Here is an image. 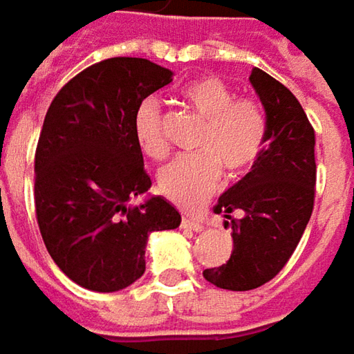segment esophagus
I'll return each instance as SVG.
<instances>
[{
	"instance_id": "obj_1",
	"label": "esophagus",
	"mask_w": 354,
	"mask_h": 354,
	"mask_svg": "<svg viewBox=\"0 0 354 354\" xmlns=\"http://www.w3.org/2000/svg\"><path fill=\"white\" fill-rule=\"evenodd\" d=\"M181 225L185 227V229H193V231H203L205 225L201 221H195V219H189V217H183V221Z\"/></svg>"
}]
</instances>
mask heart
<instances>
[{
	"label": "heart",
	"instance_id": "1",
	"mask_svg": "<svg viewBox=\"0 0 354 354\" xmlns=\"http://www.w3.org/2000/svg\"><path fill=\"white\" fill-rule=\"evenodd\" d=\"M187 105L205 121L195 143V157H181L159 173V191L171 203L197 209L217 191L223 171L237 179L259 161L267 141V115L253 97H241L225 81L205 75L183 87ZM139 149L163 159L169 141L159 101L143 99L133 115Z\"/></svg>",
	"mask_w": 354,
	"mask_h": 354
}]
</instances>
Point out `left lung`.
<instances>
[{
    "instance_id": "8db88e82",
    "label": "left lung",
    "mask_w": 354,
    "mask_h": 354,
    "mask_svg": "<svg viewBox=\"0 0 354 354\" xmlns=\"http://www.w3.org/2000/svg\"><path fill=\"white\" fill-rule=\"evenodd\" d=\"M249 80L267 111V141L253 169L213 207L229 219L233 253L203 271L229 291L257 289L287 265L310 219L317 183L315 129L299 99L259 67Z\"/></svg>"
}]
</instances>
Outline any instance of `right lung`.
Listing matches in <instances>:
<instances>
[{
  "mask_svg": "<svg viewBox=\"0 0 354 354\" xmlns=\"http://www.w3.org/2000/svg\"><path fill=\"white\" fill-rule=\"evenodd\" d=\"M171 75L141 57L103 59L67 81L45 113L35 217L55 265L89 291L129 287L145 273L147 237L181 223L161 197L125 207L151 187L133 133L135 109Z\"/></svg>",
  "mask_w": 354,
  "mask_h": 354,
  "instance_id": "right-lung-1",
  "label": "right lung"
}]
</instances>
